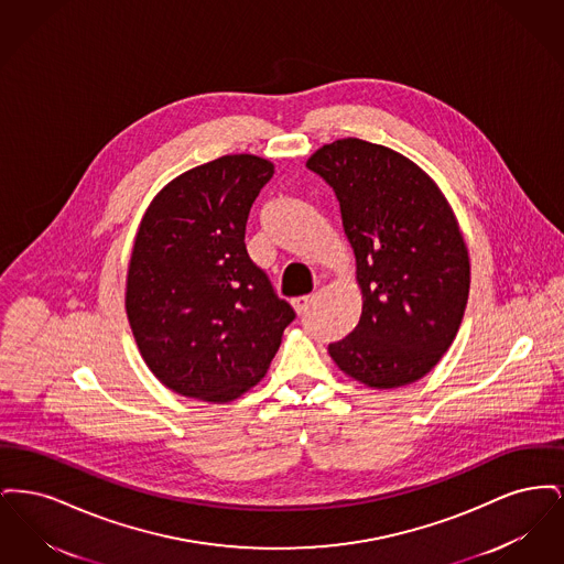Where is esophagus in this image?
<instances>
[{"label": "esophagus", "mask_w": 564, "mask_h": 564, "mask_svg": "<svg viewBox=\"0 0 564 564\" xmlns=\"http://www.w3.org/2000/svg\"><path fill=\"white\" fill-rule=\"evenodd\" d=\"M313 300H315V294L297 295V297H294V300H292V304H294V308L295 311H297V313H304V311L308 308V304H311Z\"/></svg>", "instance_id": "obj_1"}]
</instances>
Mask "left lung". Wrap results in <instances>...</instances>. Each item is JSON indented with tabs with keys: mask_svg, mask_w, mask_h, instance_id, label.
Listing matches in <instances>:
<instances>
[{
	"mask_svg": "<svg viewBox=\"0 0 564 564\" xmlns=\"http://www.w3.org/2000/svg\"><path fill=\"white\" fill-rule=\"evenodd\" d=\"M306 166L334 189L364 295L359 323L327 350L350 378L395 389L431 372L455 340L469 253L430 175L364 139L319 148Z\"/></svg>",
	"mask_w": 564,
	"mask_h": 564,
	"instance_id": "1",
	"label": "left lung"
}]
</instances>
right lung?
I'll list each match as a JSON object with an SVG mask.
<instances>
[{
	"label": "right lung",
	"instance_id": "obj_1",
	"mask_svg": "<svg viewBox=\"0 0 564 564\" xmlns=\"http://www.w3.org/2000/svg\"><path fill=\"white\" fill-rule=\"evenodd\" d=\"M272 162L232 154L189 169L141 219L127 315L143 361L180 395L232 402L258 384L295 311L245 247Z\"/></svg>",
	"mask_w": 564,
	"mask_h": 564
}]
</instances>
